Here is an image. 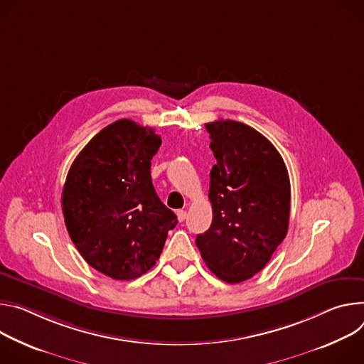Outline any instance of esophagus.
<instances>
[{
  "label": "esophagus",
  "mask_w": 364,
  "mask_h": 364,
  "mask_svg": "<svg viewBox=\"0 0 364 364\" xmlns=\"http://www.w3.org/2000/svg\"><path fill=\"white\" fill-rule=\"evenodd\" d=\"M176 215H178V220H179L181 223L186 220V211H183V210H178V211H176Z\"/></svg>",
  "instance_id": "34e87169"
}]
</instances>
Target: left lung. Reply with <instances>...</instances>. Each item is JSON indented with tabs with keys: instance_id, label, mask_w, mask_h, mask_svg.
I'll return each mask as SVG.
<instances>
[{
	"instance_id": "left-lung-1",
	"label": "left lung",
	"mask_w": 364,
	"mask_h": 364,
	"mask_svg": "<svg viewBox=\"0 0 364 364\" xmlns=\"http://www.w3.org/2000/svg\"><path fill=\"white\" fill-rule=\"evenodd\" d=\"M205 129L217 159L208 192L213 223L195 243L217 277L240 284L259 273L287 237L289 175L274 146L250 126L217 119Z\"/></svg>"
}]
</instances>
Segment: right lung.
Listing matches in <instances>:
<instances>
[{"label": "right lung", "mask_w": 364, "mask_h": 364, "mask_svg": "<svg viewBox=\"0 0 364 364\" xmlns=\"http://www.w3.org/2000/svg\"><path fill=\"white\" fill-rule=\"evenodd\" d=\"M161 144L153 129L123 118L80 150L68 172L62 211L77 252L98 272L132 280L150 270L178 218L159 199L150 160Z\"/></svg>", "instance_id": "right-lung-1"}]
</instances>
